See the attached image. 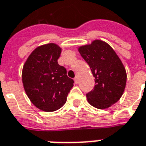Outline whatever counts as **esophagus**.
Listing matches in <instances>:
<instances>
[{"instance_id": "obj_1", "label": "esophagus", "mask_w": 146, "mask_h": 146, "mask_svg": "<svg viewBox=\"0 0 146 146\" xmlns=\"http://www.w3.org/2000/svg\"><path fill=\"white\" fill-rule=\"evenodd\" d=\"M74 82H75L76 84H77L79 83V79H78V77H77V76H76V77L74 78Z\"/></svg>"}]
</instances>
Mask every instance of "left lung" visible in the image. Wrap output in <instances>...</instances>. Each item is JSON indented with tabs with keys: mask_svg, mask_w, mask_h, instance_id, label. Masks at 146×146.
<instances>
[{
	"mask_svg": "<svg viewBox=\"0 0 146 146\" xmlns=\"http://www.w3.org/2000/svg\"><path fill=\"white\" fill-rule=\"evenodd\" d=\"M95 77V85L86 96L89 104L104 110L121 98L127 82L125 67L113 48L106 42L94 40L78 48Z\"/></svg>",
	"mask_w": 146,
	"mask_h": 146,
	"instance_id": "obj_1",
	"label": "left lung"
}]
</instances>
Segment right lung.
I'll use <instances>...</instances> for the list:
<instances>
[{"label":"right lung","mask_w":146,"mask_h":146,"mask_svg":"<svg viewBox=\"0 0 146 146\" xmlns=\"http://www.w3.org/2000/svg\"><path fill=\"white\" fill-rule=\"evenodd\" d=\"M62 48L54 43L38 46L25 62L22 71L23 88L28 98L39 110L54 112L66 103L73 87L66 70L58 63Z\"/></svg>","instance_id":"1"}]
</instances>
